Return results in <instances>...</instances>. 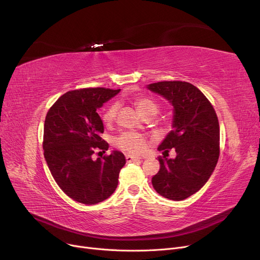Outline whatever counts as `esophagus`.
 <instances>
[{
	"mask_svg": "<svg viewBox=\"0 0 260 260\" xmlns=\"http://www.w3.org/2000/svg\"><path fill=\"white\" fill-rule=\"evenodd\" d=\"M125 158H126V161H127V162H132V161H134V160L142 159V157H140V156H134V155H131V154H126V155H125Z\"/></svg>",
	"mask_w": 260,
	"mask_h": 260,
	"instance_id": "esophagus-1",
	"label": "esophagus"
}]
</instances>
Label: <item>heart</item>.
<instances>
[{
  "instance_id": "b5f03b06",
  "label": "heart",
  "mask_w": 260,
  "mask_h": 260,
  "mask_svg": "<svg viewBox=\"0 0 260 260\" xmlns=\"http://www.w3.org/2000/svg\"><path fill=\"white\" fill-rule=\"evenodd\" d=\"M136 106H137L139 113L143 116H152L154 117L158 113V105L155 101L148 98L140 97L136 99ZM119 104L117 102L112 103L103 113V121L105 123H112L118 113ZM116 145L121 148L122 151L128 153H141L146 146V140L143 136L136 132H124L122 133L119 137L116 138Z\"/></svg>"
}]
</instances>
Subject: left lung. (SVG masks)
I'll list each match as a JSON object with an SVG mask.
<instances>
[{
  "instance_id": "8db88e82",
  "label": "left lung",
  "mask_w": 260,
  "mask_h": 260,
  "mask_svg": "<svg viewBox=\"0 0 260 260\" xmlns=\"http://www.w3.org/2000/svg\"><path fill=\"white\" fill-rule=\"evenodd\" d=\"M147 89L174 107L172 131L158 146L160 170L152 178L156 192L171 200L192 196L208 182L219 158V122L210 101L196 86L182 81H162ZM174 148L177 155L168 158Z\"/></svg>"
}]
</instances>
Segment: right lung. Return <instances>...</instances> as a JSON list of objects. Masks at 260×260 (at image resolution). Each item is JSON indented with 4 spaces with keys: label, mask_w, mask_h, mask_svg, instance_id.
Returning a JSON list of instances; mask_svg holds the SVG:
<instances>
[{
    "label": "right lung",
    "mask_w": 260,
    "mask_h": 260,
    "mask_svg": "<svg viewBox=\"0 0 260 260\" xmlns=\"http://www.w3.org/2000/svg\"><path fill=\"white\" fill-rule=\"evenodd\" d=\"M121 89L83 88L64 93L49 108L44 123L43 149L48 169L63 192L84 204L99 203L118 185L125 157L119 151L92 159L108 149L100 135L103 122L97 109Z\"/></svg>",
    "instance_id": "1"
}]
</instances>
